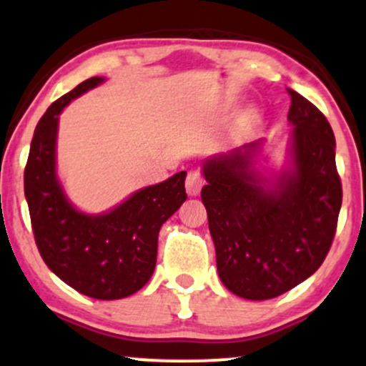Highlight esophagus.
<instances>
[{
	"mask_svg": "<svg viewBox=\"0 0 366 366\" xmlns=\"http://www.w3.org/2000/svg\"><path fill=\"white\" fill-rule=\"evenodd\" d=\"M204 184H205L204 176H202L199 171H190L187 176V182H184V188H187L188 195L195 197L199 195L202 188H204Z\"/></svg>",
	"mask_w": 366,
	"mask_h": 366,
	"instance_id": "obj_1",
	"label": "esophagus"
}]
</instances>
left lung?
<instances>
[{"label":"left lung","mask_w":366,"mask_h":366,"mask_svg":"<svg viewBox=\"0 0 366 366\" xmlns=\"http://www.w3.org/2000/svg\"><path fill=\"white\" fill-rule=\"evenodd\" d=\"M287 94L291 169L274 183L253 169L260 140L202 167L219 277L231 293L255 302L293 290L320 267L342 204L332 128L310 101Z\"/></svg>","instance_id":"1"}]
</instances>
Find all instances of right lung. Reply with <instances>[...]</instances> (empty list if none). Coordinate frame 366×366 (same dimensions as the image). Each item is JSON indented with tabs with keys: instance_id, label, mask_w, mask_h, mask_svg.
<instances>
[{
	"instance_id": "right-lung-1",
	"label": "right lung",
	"mask_w": 366,
	"mask_h": 366,
	"mask_svg": "<svg viewBox=\"0 0 366 366\" xmlns=\"http://www.w3.org/2000/svg\"><path fill=\"white\" fill-rule=\"evenodd\" d=\"M102 81V76L81 81L47 107L30 144L24 188L34 238L47 267L81 295L119 300L142 290L152 276L159 229L187 200V173L142 188L106 214L90 216L73 207L56 174L58 116Z\"/></svg>"
}]
</instances>
